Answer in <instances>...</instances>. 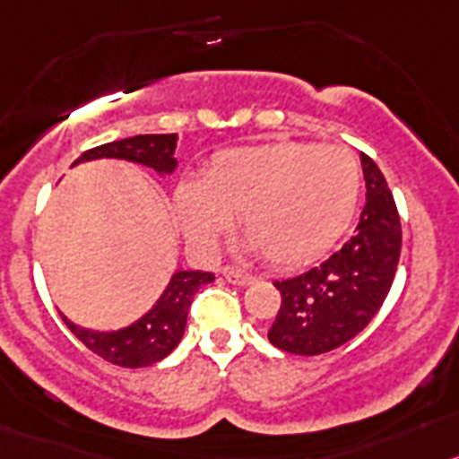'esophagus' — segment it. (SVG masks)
<instances>
[{"mask_svg": "<svg viewBox=\"0 0 459 459\" xmlns=\"http://www.w3.org/2000/svg\"><path fill=\"white\" fill-rule=\"evenodd\" d=\"M224 279L233 286H249L251 281H254V274L245 270H235V267H226L224 270Z\"/></svg>", "mask_w": 459, "mask_h": 459, "instance_id": "34e87169", "label": "esophagus"}]
</instances>
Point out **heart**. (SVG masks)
<instances>
[{"instance_id":"1","label":"heart","mask_w":459,"mask_h":459,"mask_svg":"<svg viewBox=\"0 0 459 459\" xmlns=\"http://www.w3.org/2000/svg\"><path fill=\"white\" fill-rule=\"evenodd\" d=\"M361 169L348 148L274 142L214 155L205 178L176 189V212L196 249H214L233 224L276 267L304 265L345 233L357 210Z\"/></svg>"}]
</instances>
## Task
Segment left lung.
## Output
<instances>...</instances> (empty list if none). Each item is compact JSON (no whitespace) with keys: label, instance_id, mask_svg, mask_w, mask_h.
Instances as JSON below:
<instances>
[{"label":"left lung","instance_id":"left-lung-1","mask_svg":"<svg viewBox=\"0 0 459 459\" xmlns=\"http://www.w3.org/2000/svg\"><path fill=\"white\" fill-rule=\"evenodd\" d=\"M366 205L352 238L325 263L292 279L274 281L281 307L267 338L301 357L332 352L375 317L394 283L403 229L377 164L361 152Z\"/></svg>","mask_w":459,"mask_h":459}]
</instances>
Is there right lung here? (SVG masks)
Instances as JSON below:
<instances>
[{
	"label": "right lung",
	"mask_w": 459,
	"mask_h": 459,
	"mask_svg": "<svg viewBox=\"0 0 459 459\" xmlns=\"http://www.w3.org/2000/svg\"><path fill=\"white\" fill-rule=\"evenodd\" d=\"M176 134H137V137L118 139V142L102 143L82 152L73 164L89 162V160L114 158L137 162L152 169L160 176H169L178 167L173 152H176ZM214 274L210 272L180 270L171 276L167 290L162 292L155 307L143 313L130 327L117 332H93L84 329L64 316L68 329L84 342L93 354L105 361L121 366V368H143L162 361L167 354L176 350L185 333L187 313L192 307L194 295L201 286L212 283Z\"/></svg>",
	"instance_id": "obj_1"
}]
</instances>
